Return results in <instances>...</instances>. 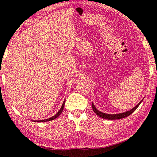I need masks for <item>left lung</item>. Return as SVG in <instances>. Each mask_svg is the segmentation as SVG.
I'll return each mask as SVG.
<instances>
[{
    "label": "left lung",
    "mask_w": 157,
    "mask_h": 157,
    "mask_svg": "<svg viewBox=\"0 0 157 157\" xmlns=\"http://www.w3.org/2000/svg\"><path fill=\"white\" fill-rule=\"evenodd\" d=\"M142 101V100L140 101L137 106H135L134 108L132 109L130 111L124 112V113H117V114H108V113H103V112H101L99 110H97L96 109V107L94 106L93 103H92V109L94 113L97 114V116H99V117H101L102 118H105V119H108V120H117V119H121V118H124L125 117H127L128 116H130L131 113H132L135 110L137 109V107L139 106V105L141 104V102Z\"/></svg>",
    "instance_id": "1"
}]
</instances>
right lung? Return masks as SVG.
Returning <instances> with one entry per match:
<instances>
[{
	"label": "right lung",
	"instance_id": "1",
	"mask_svg": "<svg viewBox=\"0 0 157 157\" xmlns=\"http://www.w3.org/2000/svg\"><path fill=\"white\" fill-rule=\"evenodd\" d=\"M65 100L63 101V105L61 106V108H60V109L59 110V111L56 114L55 116H53L51 117V118H48V119H46V120H41V121H35V122H47V121H52V120H54V119L57 118L58 116H59L60 115V113H62L63 110V108H64V105H65Z\"/></svg>",
	"mask_w": 157,
	"mask_h": 157
}]
</instances>
